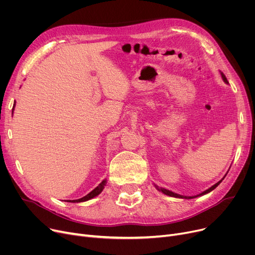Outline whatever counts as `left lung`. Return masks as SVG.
<instances>
[{
    "label": "left lung",
    "mask_w": 255,
    "mask_h": 255,
    "mask_svg": "<svg viewBox=\"0 0 255 255\" xmlns=\"http://www.w3.org/2000/svg\"><path fill=\"white\" fill-rule=\"evenodd\" d=\"M221 76H222V78H223V80L224 82L226 83V84H229V82H227V79H226V77H225V75L223 74V73H221ZM225 178V177H224ZM223 178V179H224ZM222 179V180H223ZM222 180H220L218 183H216L215 185H213L211 188H209L208 190H206V191H204L203 193H200L199 195H204V194H206V193H209V192H211L212 190H214L216 188V187L222 182ZM158 190H160V191H162L164 194H166V195H169V196H173V197H180V198H193V197H196V196H199V195H196V196H193V197H188V196H183V195H180V194H177V193H173V192H171V191H169V190H167V189H164V188H160V189H158Z\"/></svg>",
    "instance_id": "8db88e82"
}]
</instances>
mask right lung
<instances>
[{
	"instance_id": "obj_1",
	"label": "right lung",
	"mask_w": 255,
	"mask_h": 255,
	"mask_svg": "<svg viewBox=\"0 0 255 255\" xmlns=\"http://www.w3.org/2000/svg\"><path fill=\"white\" fill-rule=\"evenodd\" d=\"M15 105V104H14ZM105 183H106V181L104 180V181H102L95 189H94L93 191H91L89 194H87L86 196H84V197H82V198H79V199H74V200H67V202L68 203H80V202H86V200H89V199H91V198H93V197H95V196H97L98 194H100L101 192H102V190H103V188H104V186H105Z\"/></svg>"
}]
</instances>
